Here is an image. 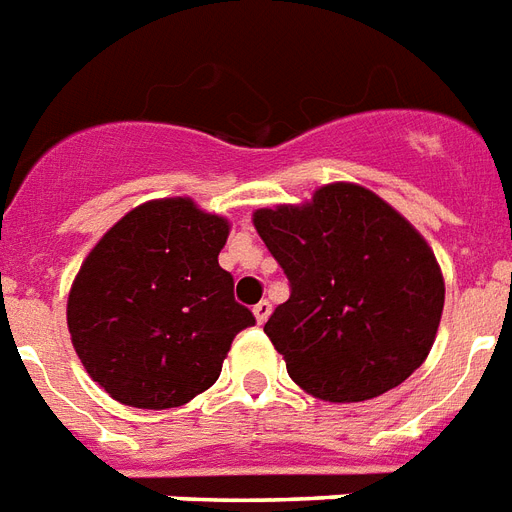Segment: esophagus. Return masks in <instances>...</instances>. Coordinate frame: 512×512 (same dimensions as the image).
Here are the masks:
<instances>
[{
  "mask_svg": "<svg viewBox=\"0 0 512 512\" xmlns=\"http://www.w3.org/2000/svg\"><path fill=\"white\" fill-rule=\"evenodd\" d=\"M252 311H255L257 325H263L265 319L271 317V303H268V300H260V303H257V306L252 308Z\"/></svg>",
  "mask_w": 512,
  "mask_h": 512,
  "instance_id": "esophagus-1",
  "label": "esophagus"
}]
</instances>
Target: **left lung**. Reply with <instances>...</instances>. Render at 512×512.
I'll use <instances>...</instances> for the list:
<instances>
[{
    "label": "left lung",
    "mask_w": 512,
    "mask_h": 512,
    "mask_svg": "<svg viewBox=\"0 0 512 512\" xmlns=\"http://www.w3.org/2000/svg\"><path fill=\"white\" fill-rule=\"evenodd\" d=\"M290 282L265 322L287 373L330 403L403 384L427 360L446 287L411 222L360 185H327L306 206L255 212Z\"/></svg>",
    "instance_id": "1"
}]
</instances>
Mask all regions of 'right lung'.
Wrapping results in <instances>:
<instances>
[{
  "mask_svg": "<svg viewBox=\"0 0 512 512\" xmlns=\"http://www.w3.org/2000/svg\"><path fill=\"white\" fill-rule=\"evenodd\" d=\"M228 220L190 198L136 206L85 257L66 322L93 381L131 408H177L220 378L230 343L255 325L217 255Z\"/></svg>",
  "mask_w": 512,
  "mask_h": 512,
  "instance_id": "obj_1",
  "label": "right lung"
}]
</instances>
